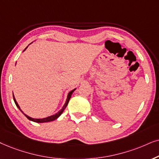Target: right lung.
<instances>
[{
  "mask_svg": "<svg viewBox=\"0 0 159 159\" xmlns=\"http://www.w3.org/2000/svg\"><path fill=\"white\" fill-rule=\"evenodd\" d=\"M27 48V46L26 48H25V49H26ZM25 49L24 51H25ZM24 51H23V52H24ZM75 89H74L73 90L70 91V92L68 93V94H67V97L66 102H65V105H63L62 108L61 109L60 111L57 112V113L56 114H54V115L51 116H48V117H46V118H33L30 117V116H28L27 115H26V114H25V113H23V112H22V110L20 109V107L19 106V105H18L17 102L16 101L15 97H14V94H13V97H14V102H15V104H16V107H17L18 108L20 109V111L21 112H22V113L23 114H24V115H25V116H26V117H27V118H28V119H29L30 120H32V121L36 122V123H45V122H50V121H52V120H56L57 118L60 117V116H61V114H62V113H63V111H64V110L65 109V107H67V104H68V102H69V100H70V97H71V95H72V94H73V92H74V91H75Z\"/></svg>",
  "mask_w": 159,
  "mask_h": 159,
  "instance_id": "right-lung-1",
  "label": "right lung"
}]
</instances>
